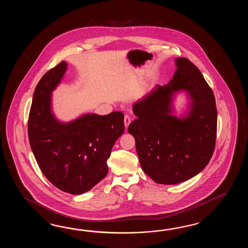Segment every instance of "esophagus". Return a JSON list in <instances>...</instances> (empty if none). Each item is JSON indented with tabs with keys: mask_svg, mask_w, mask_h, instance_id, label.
Masks as SVG:
<instances>
[{
	"mask_svg": "<svg viewBox=\"0 0 248 248\" xmlns=\"http://www.w3.org/2000/svg\"><path fill=\"white\" fill-rule=\"evenodd\" d=\"M130 122H131V119L129 118V116L126 115L125 118H124V125H125V127H126V128H127V126H129Z\"/></svg>",
	"mask_w": 248,
	"mask_h": 248,
	"instance_id": "1",
	"label": "esophagus"
}]
</instances>
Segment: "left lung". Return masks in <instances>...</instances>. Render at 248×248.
<instances>
[{
  "mask_svg": "<svg viewBox=\"0 0 248 248\" xmlns=\"http://www.w3.org/2000/svg\"><path fill=\"white\" fill-rule=\"evenodd\" d=\"M176 70L167 85H156L133 105L137 117L127 131L136 140L142 171L160 185H177L206 168L215 150L216 99L201 71L185 58L174 59ZM188 100L182 114L175 97Z\"/></svg>",
  "mask_w": 248,
  "mask_h": 248,
  "instance_id": "obj_1",
  "label": "left lung"
}]
</instances>
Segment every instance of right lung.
Here are the masks:
<instances>
[{
  "instance_id": "add662e5",
  "label": "right lung",
  "mask_w": 248,
  "mask_h": 248,
  "mask_svg": "<svg viewBox=\"0 0 248 248\" xmlns=\"http://www.w3.org/2000/svg\"><path fill=\"white\" fill-rule=\"evenodd\" d=\"M67 70L62 61L42 76L32 95L28 137L43 174L54 186L73 195L91 190L108 173L107 159L124 132V114L86 113L71 122L59 121L52 93Z\"/></svg>"
}]
</instances>
